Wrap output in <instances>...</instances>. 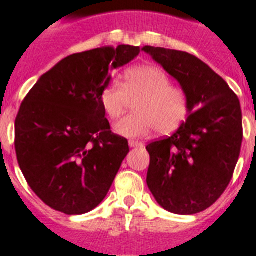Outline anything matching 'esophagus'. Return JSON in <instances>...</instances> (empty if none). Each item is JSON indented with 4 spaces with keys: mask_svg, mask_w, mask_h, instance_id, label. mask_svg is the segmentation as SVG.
Segmentation results:
<instances>
[{
    "mask_svg": "<svg viewBox=\"0 0 256 256\" xmlns=\"http://www.w3.org/2000/svg\"><path fill=\"white\" fill-rule=\"evenodd\" d=\"M128 146L130 148H141V146H144V144L142 142H138V141H128Z\"/></svg>",
    "mask_w": 256,
    "mask_h": 256,
    "instance_id": "obj_1",
    "label": "esophagus"
}]
</instances>
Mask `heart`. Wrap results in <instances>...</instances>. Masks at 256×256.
Masks as SVG:
<instances>
[{"label":"heart","instance_id":"1","mask_svg":"<svg viewBox=\"0 0 256 256\" xmlns=\"http://www.w3.org/2000/svg\"><path fill=\"white\" fill-rule=\"evenodd\" d=\"M103 111L116 120L128 110L130 102L136 114L126 116L114 126V132L124 138H141L154 128L161 134L178 128L189 114V98L184 88L172 84L170 76L154 66L130 68L124 84L108 80L99 94Z\"/></svg>","mask_w":256,"mask_h":256}]
</instances>
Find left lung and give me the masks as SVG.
<instances>
[{
	"instance_id": "left-lung-1",
	"label": "left lung",
	"mask_w": 256,
	"mask_h": 256,
	"mask_svg": "<svg viewBox=\"0 0 256 256\" xmlns=\"http://www.w3.org/2000/svg\"><path fill=\"white\" fill-rule=\"evenodd\" d=\"M142 50L178 82L189 98V115L170 136L150 142L146 182L164 210L194 214L227 189L243 141L240 102L223 78L182 50Z\"/></svg>"
}]
</instances>
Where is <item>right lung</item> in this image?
I'll list each match as a JSON object with an SVG mask.
<instances>
[{
	"mask_svg": "<svg viewBox=\"0 0 256 256\" xmlns=\"http://www.w3.org/2000/svg\"><path fill=\"white\" fill-rule=\"evenodd\" d=\"M140 50L120 46L71 54L24 98L14 124L17 161L30 189L52 210L83 214L106 198L128 144L110 130L99 94L108 71Z\"/></svg>",
	"mask_w": 256,
	"mask_h": 256,
	"instance_id": "right-lung-1",
	"label": "right lung"
}]
</instances>
